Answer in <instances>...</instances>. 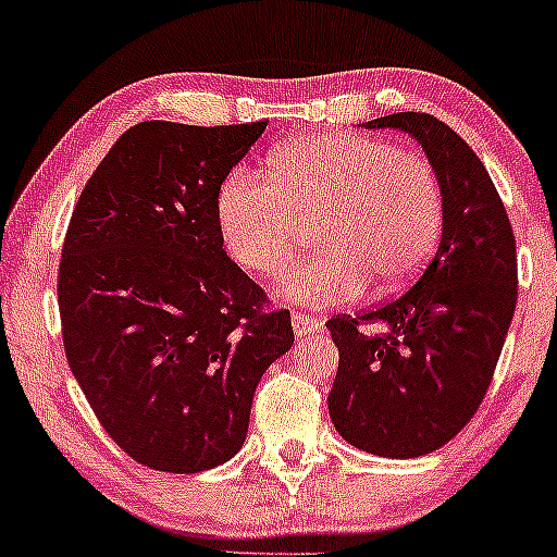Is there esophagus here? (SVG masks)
Returning <instances> with one entry per match:
<instances>
[{
	"label": "esophagus",
	"instance_id": "esophagus-1",
	"mask_svg": "<svg viewBox=\"0 0 557 557\" xmlns=\"http://www.w3.org/2000/svg\"><path fill=\"white\" fill-rule=\"evenodd\" d=\"M292 326H295L297 336H310V334H321L323 321H318V318L310 315V312H292Z\"/></svg>",
	"mask_w": 557,
	"mask_h": 557
}]
</instances>
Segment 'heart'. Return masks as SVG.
I'll use <instances>...</instances> for the list:
<instances>
[{
  "instance_id": "heart-1",
  "label": "heart",
  "mask_w": 557,
  "mask_h": 557,
  "mask_svg": "<svg viewBox=\"0 0 557 557\" xmlns=\"http://www.w3.org/2000/svg\"><path fill=\"white\" fill-rule=\"evenodd\" d=\"M215 218L228 255L252 273H276L305 223L323 249L278 281L292 302H349L397 292L421 273L445 221V195L429 158L362 134H315L271 158V178L236 168L223 178Z\"/></svg>"
}]
</instances>
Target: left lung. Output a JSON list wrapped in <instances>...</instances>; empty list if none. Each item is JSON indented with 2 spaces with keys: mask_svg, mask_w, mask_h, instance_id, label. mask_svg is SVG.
<instances>
[{
  "mask_svg": "<svg viewBox=\"0 0 557 557\" xmlns=\"http://www.w3.org/2000/svg\"><path fill=\"white\" fill-rule=\"evenodd\" d=\"M366 128L421 141L445 195V223L408 292L326 321L339 349L329 413L352 447L418 458L447 445L490 389L516 310V236L484 162L447 123L395 112Z\"/></svg>",
  "mask_w": 557,
  "mask_h": 557,
  "instance_id": "1",
  "label": "left lung"
}]
</instances>
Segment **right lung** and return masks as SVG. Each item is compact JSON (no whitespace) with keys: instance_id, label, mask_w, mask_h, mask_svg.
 I'll return each instance as SVG.
<instances>
[{"instance_id":"right-lung-1","label":"right lung","mask_w":557,"mask_h":557,"mask_svg":"<svg viewBox=\"0 0 557 557\" xmlns=\"http://www.w3.org/2000/svg\"><path fill=\"white\" fill-rule=\"evenodd\" d=\"M268 121H144L86 181L58 273L67 366L136 463L197 473L247 436L255 386L295 342L289 310L228 258L215 199Z\"/></svg>"}]
</instances>
